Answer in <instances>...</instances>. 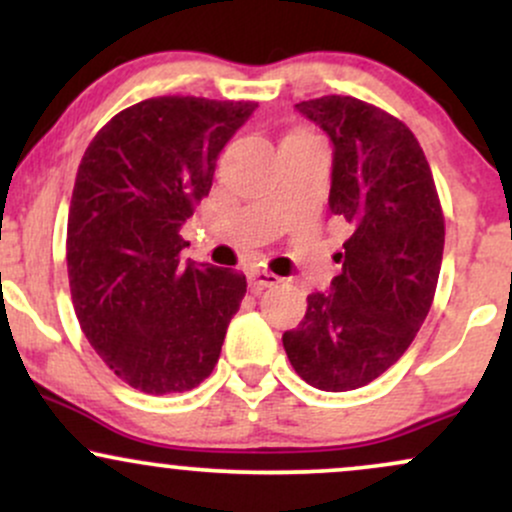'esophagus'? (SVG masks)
Masks as SVG:
<instances>
[{
	"mask_svg": "<svg viewBox=\"0 0 512 512\" xmlns=\"http://www.w3.org/2000/svg\"><path fill=\"white\" fill-rule=\"evenodd\" d=\"M248 281H250V289L252 291H262V289H272V286L279 284V276L267 272V269H252L248 274Z\"/></svg>",
	"mask_w": 512,
	"mask_h": 512,
	"instance_id": "esophagus-1",
	"label": "esophagus"
}]
</instances>
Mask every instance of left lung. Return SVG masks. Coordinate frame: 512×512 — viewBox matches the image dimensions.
Here are the masks:
<instances>
[{
	"instance_id": "obj_1",
	"label": "left lung",
	"mask_w": 512,
	"mask_h": 512,
	"mask_svg": "<svg viewBox=\"0 0 512 512\" xmlns=\"http://www.w3.org/2000/svg\"><path fill=\"white\" fill-rule=\"evenodd\" d=\"M334 144L330 209L351 223L342 274L310 293L296 330L284 332L293 370L308 385L346 392L395 366L436 296L445 219L414 132L351 96L296 105Z\"/></svg>"
}]
</instances>
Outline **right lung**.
Returning <instances> with one entry per match:
<instances>
[{
  "mask_svg": "<svg viewBox=\"0 0 512 512\" xmlns=\"http://www.w3.org/2000/svg\"><path fill=\"white\" fill-rule=\"evenodd\" d=\"M252 101L158 96L91 139L67 221L79 325L120 380L146 395L187 392L219 361L245 274L180 262L182 223L209 195L216 158Z\"/></svg>",
  "mask_w": 512,
  "mask_h": 512,
  "instance_id": "obj_1",
  "label": "right lung"
}]
</instances>
